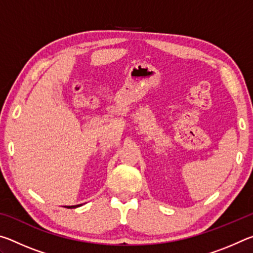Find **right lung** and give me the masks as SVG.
I'll return each mask as SVG.
<instances>
[{
	"instance_id": "1",
	"label": "right lung",
	"mask_w": 253,
	"mask_h": 253,
	"mask_svg": "<svg viewBox=\"0 0 253 253\" xmlns=\"http://www.w3.org/2000/svg\"><path fill=\"white\" fill-rule=\"evenodd\" d=\"M83 204H78V205H68V207H65V208H68V209H76V208H79L81 207Z\"/></svg>"
}]
</instances>
